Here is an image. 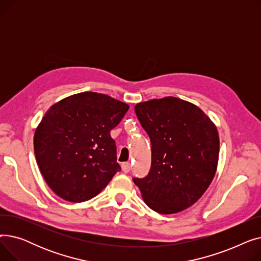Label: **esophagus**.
I'll return each mask as SVG.
<instances>
[{
  "label": "esophagus",
  "instance_id": "obj_1",
  "mask_svg": "<svg viewBox=\"0 0 261 261\" xmlns=\"http://www.w3.org/2000/svg\"><path fill=\"white\" fill-rule=\"evenodd\" d=\"M130 168H131L130 163H122L121 164V170L125 173H128L130 171Z\"/></svg>",
  "mask_w": 261,
  "mask_h": 261
}]
</instances>
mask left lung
Here are the masks:
<instances>
[{
	"label": "left lung",
	"mask_w": 261,
	"mask_h": 261,
	"mask_svg": "<svg viewBox=\"0 0 261 261\" xmlns=\"http://www.w3.org/2000/svg\"><path fill=\"white\" fill-rule=\"evenodd\" d=\"M151 142V168L133 182L152 211L169 215L195 204L211 185L219 160L215 123L196 105L172 97L134 107Z\"/></svg>",
	"instance_id": "obj_1"
}]
</instances>
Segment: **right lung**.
Returning <instances> with one entry per match:
<instances>
[{
	"instance_id": "1",
	"label": "right lung",
	"mask_w": 261,
	"mask_h": 261,
	"mask_svg": "<svg viewBox=\"0 0 261 261\" xmlns=\"http://www.w3.org/2000/svg\"><path fill=\"white\" fill-rule=\"evenodd\" d=\"M129 106L96 92L74 94L53 105L34 136L39 169L61 199L80 203L100 191L120 170L110 135Z\"/></svg>"
}]
</instances>
